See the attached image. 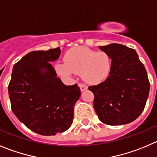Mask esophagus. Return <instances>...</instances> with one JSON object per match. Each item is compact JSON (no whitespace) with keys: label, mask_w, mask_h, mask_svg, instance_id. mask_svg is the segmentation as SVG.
<instances>
[{"label":"esophagus","mask_w":157,"mask_h":157,"mask_svg":"<svg viewBox=\"0 0 157 157\" xmlns=\"http://www.w3.org/2000/svg\"><path fill=\"white\" fill-rule=\"evenodd\" d=\"M79 87H80L81 91H84L87 89V86L84 84H79Z\"/></svg>","instance_id":"1"}]
</instances>
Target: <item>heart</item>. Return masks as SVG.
Segmentation results:
<instances>
[{"mask_svg": "<svg viewBox=\"0 0 157 157\" xmlns=\"http://www.w3.org/2000/svg\"><path fill=\"white\" fill-rule=\"evenodd\" d=\"M65 63H59L55 69L59 75L70 77L74 73H82L87 83L98 84L109 76L112 60L105 52H96L86 47L70 49L65 55Z\"/></svg>", "mask_w": 157, "mask_h": 157, "instance_id": "b5f03b06", "label": "heart"}]
</instances>
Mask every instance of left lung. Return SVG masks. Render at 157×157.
<instances>
[{"label":"left lung","instance_id":"8db88e82","mask_svg":"<svg viewBox=\"0 0 157 157\" xmlns=\"http://www.w3.org/2000/svg\"><path fill=\"white\" fill-rule=\"evenodd\" d=\"M99 48L110 56L112 68L105 81L88 87L95 113L108 125L129 124L140 116L149 97L147 72L135 49L119 44Z\"/></svg>","mask_w":157,"mask_h":157}]
</instances>
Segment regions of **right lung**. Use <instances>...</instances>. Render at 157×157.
<instances>
[{"mask_svg":"<svg viewBox=\"0 0 157 157\" xmlns=\"http://www.w3.org/2000/svg\"><path fill=\"white\" fill-rule=\"evenodd\" d=\"M60 53V48L28 53L14 65L8 84L12 112L41 135H56L70 128L80 96L77 84L65 85L50 63Z\"/></svg>","mask_w":157,"mask_h":157,"instance_id":"obj_1","label":"right lung"}]
</instances>
